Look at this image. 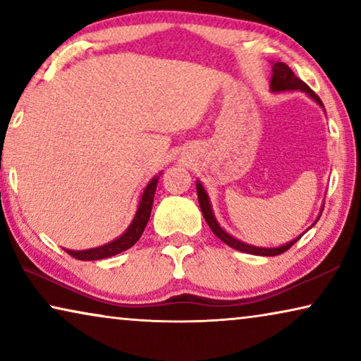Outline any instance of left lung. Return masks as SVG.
Wrapping results in <instances>:
<instances>
[{"label":"left lung","instance_id":"1","mask_svg":"<svg viewBox=\"0 0 361 361\" xmlns=\"http://www.w3.org/2000/svg\"><path fill=\"white\" fill-rule=\"evenodd\" d=\"M270 90H271V92L302 91V92H306L310 97L314 99V101L319 104L321 107H324L319 96H317V94L312 91L311 87L307 86L305 81H301L300 78H298L295 73L290 70L288 65L281 63V61H276V63H274V66H271ZM197 195H198V203H200L203 218H205V221L208 223V226H210L213 234H215L216 238L221 239L224 244H228L229 247H233V249H236V250H241V252L252 254V255H265V257H274V255H279V254L286 252V250H288L291 245H293L298 241V239L301 238V236L296 238V239H293V241H290V243H286L283 245H280V247H257V245L245 244L243 241H239V239L233 238L231 234H228L221 226H219L215 215H213V210H212V205H210V198H208V193L205 192V189H203V185L200 184V182H197ZM319 216H317V219H319ZM317 219H316V221H317Z\"/></svg>","mask_w":361,"mask_h":361}]
</instances>
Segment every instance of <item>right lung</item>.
<instances>
[{"label":"right lung","mask_w":361,"mask_h":361,"mask_svg":"<svg viewBox=\"0 0 361 361\" xmlns=\"http://www.w3.org/2000/svg\"><path fill=\"white\" fill-rule=\"evenodd\" d=\"M158 179L159 177H153V179L149 180V184L146 185V189L142 193V198H140L138 210L135 213L133 221L130 223L127 231H125L122 236H118L117 239H114V241L101 245V247L86 249V250L65 249L66 252L78 260H101V259L112 257V255H117L120 252H123V250L132 247V245L142 238V234L146 228V223H148L149 219L156 187H158Z\"/></svg>","instance_id":"right-lung-1"}]
</instances>
